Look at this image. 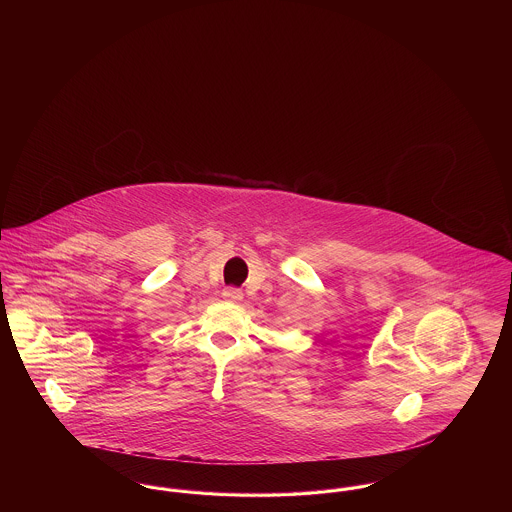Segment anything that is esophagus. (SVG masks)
I'll use <instances>...</instances> for the list:
<instances>
[{
    "label": "esophagus",
    "mask_w": 512,
    "mask_h": 512,
    "mask_svg": "<svg viewBox=\"0 0 512 512\" xmlns=\"http://www.w3.org/2000/svg\"><path fill=\"white\" fill-rule=\"evenodd\" d=\"M222 297H224L226 301L240 303V301L244 299V292H242V290H238V288H226V290L222 292Z\"/></svg>",
    "instance_id": "34e87169"
}]
</instances>
